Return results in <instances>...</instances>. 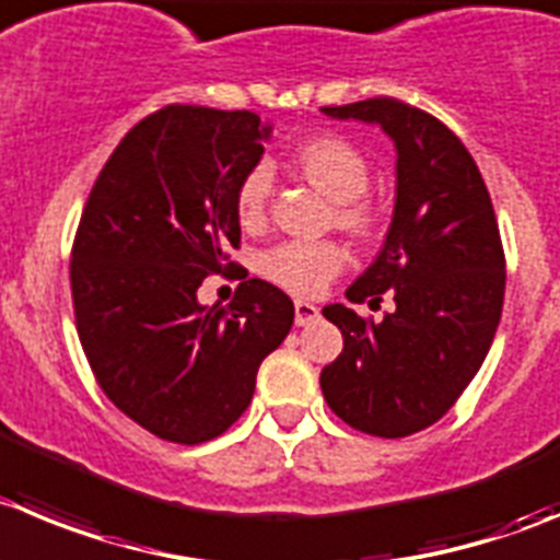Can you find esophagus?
Returning <instances> with one entry per match:
<instances>
[{
	"mask_svg": "<svg viewBox=\"0 0 560 560\" xmlns=\"http://www.w3.org/2000/svg\"><path fill=\"white\" fill-rule=\"evenodd\" d=\"M318 316H322V311H318L316 305H313V302H296L294 305V322H296V327H307V324H313V322H318Z\"/></svg>",
	"mask_w": 560,
	"mask_h": 560,
	"instance_id": "34e87169",
	"label": "esophagus"
}]
</instances>
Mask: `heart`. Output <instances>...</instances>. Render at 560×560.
Segmentation results:
<instances>
[{"label": "heart", "mask_w": 560, "mask_h": 560, "mask_svg": "<svg viewBox=\"0 0 560 560\" xmlns=\"http://www.w3.org/2000/svg\"><path fill=\"white\" fill-rule=\"evenodd\" d=\"M291 167L311 186H316L335 206V225L357 238H369L376 228V214L363 195L371 186V164L363 151L338 135H318L291 153ZM269 175L253 170L236 189V217L242 228H260L269 211ZM260 275L269 283L300 296H316L343 269V253L329 242H285L266 249L258 260Z\"/></svg>", "instance_id": "heart-1"}]
</instances>
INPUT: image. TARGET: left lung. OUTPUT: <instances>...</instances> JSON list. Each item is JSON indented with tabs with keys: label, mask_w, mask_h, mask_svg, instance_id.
<instances>
[{
	"label": "left lung",
	"mask_w": 560,
	"mask_h": 560,
	"mask_svg": "<svg viewBox=\"0 0 560 560\" xmlns=\"http://www.w3.org/2000/svg\"><path fill=\"white\" fill-rule=\"evenodd\" d=\"M338 120L382 126L396 145V206L374 264L346 289L354 305L393 302L382 322L327 305L343 335L322 393L351 429L407 436L436 423L492 346L505 258L487 184L459 137L396 98L322 106Z\"/></svg>",
	"instance_id": "obj_1"
}]
</instances>
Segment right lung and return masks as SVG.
I'll use <instances>...</instances> for the list:
<instances>
[{
	"instance_id": "1",
	"label": "right lung",
	"mask_w": 560,
	"mask_h": 560,
	"mask_svg": "<svg viewBox=\"0 0 560 560\" xmlns=\"http://www.w3.org/2000/svg\"><path fill=\"white\" fill-rule=\"evenodd\" d=\"M269 135L247 109L164 106L120 140L79 220L71 291L90 369L120 412L170 443L231 429L294 324V302L258 277L228 307L197 302L206 277L236 266V189Z\"/></svg>"
}]
</instances>
